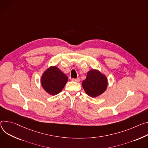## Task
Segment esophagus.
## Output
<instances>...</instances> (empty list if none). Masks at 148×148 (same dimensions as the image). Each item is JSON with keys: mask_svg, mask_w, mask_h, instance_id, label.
I'll use <instances>...</instances> for the list:
<instances>
[{"mask_svg": "<svg viewBox=\"0 0 148 148\" xmlns=\"http://www.w3.org/2000/svg\"><path fill=\"white\" fill-rule=\"evenodd\" d=\"M72 80L74 82H80V79L77 78V79H72Z\"/></svg>", "mask_w": 148, "mask_h": 148, "instance_id": "1", "label": "esophagus"}]
</instances>
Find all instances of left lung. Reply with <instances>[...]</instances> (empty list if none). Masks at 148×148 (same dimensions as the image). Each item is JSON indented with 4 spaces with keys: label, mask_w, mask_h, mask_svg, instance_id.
<instances>
[{
    "label": "left lung",
    "mask_w": 148,
    "mask_h": 148,
    "mask_svg": "<svg viewBox=\"0 0 148 148\" xmlns=\"http://www.w3.org/2000/svg\"><path fill=\"white\" fill-rule=\"evenodd\" d=\"M108 82L106 76L97 69H90L86 77L82 82V87L86 93L92 97H96L106 90Z\"/></svg>",
    "instance_id": "obj_1"
}]
</instances>
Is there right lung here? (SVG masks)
Segmentation results:
<instances>
[{
    "mask_svg": "<svg viewBox=\"0 0 148 148\" xmlns=\"http://www.w3.org/2000/svg\"><path fill=\"white\" fill-rule=\"evenodd\" d=\"M68 80L67 75L56 66L49 67L44 71L40 79L43 89L51 95H56L60 93Z\"/></svg>",
    "mask_w": 148,
    "mask_h": 148,
    "instance_id": "obj_1",
    "label": "right lung"
}]
</instances>
